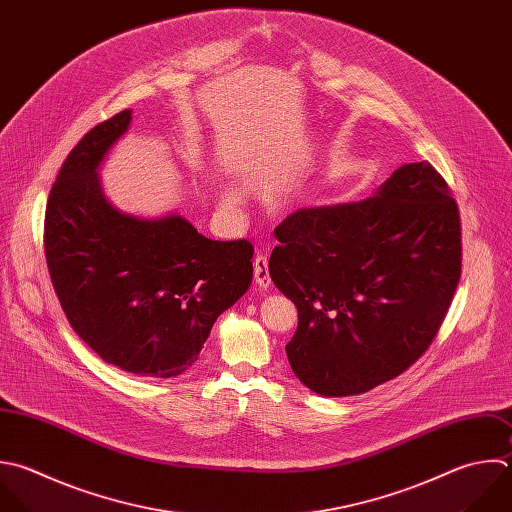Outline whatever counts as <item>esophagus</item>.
<instances>
[{"instance_id": "34e87169", "label": "esophagus", "mask_w": 512, "mask_h": 512, "mask_svg": "<svg viewBox=\"0 0 512 512\" xmlns=\"http://www.w3.org/2000/svg\"><path fill=\"white\" fill-rule=\"evenodd\" d=\"M254 278L260 288H268L272 284V278L268 272V258L264 254H258L254 258Z\"/></svg>"}]
</instances>
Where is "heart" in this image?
<instances>
[{"mask_svg":"<svg viewBox=\"0 0 512 512\" xmlns=\"http://www.w3.org/2000/svg\"><path fill=\"white\" fill-rule=\"evenodd\" d=\"M222 198H224V202H226V204H236L240 196H238V192H236V190L228 188V190L224 192V196H222Z\"/></svg>","mask_w":512,"mask_h":512,"instance_id":"obj_1","label":"heart"}]
</instances>
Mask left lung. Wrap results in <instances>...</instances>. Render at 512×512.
<instances>
[{
	"mask_svg": "<svg viewBox=\"0 0 512 512\" xmlns=\"http://www.w3.org/2000/svg\"><path fill=\"white\" fill-rule=\"evenodd\" d=\"M274 236L268 270L298 308L286 354L304 386L362 394L426 352L462 264L458 206L428 162L400 166L362 202L300 208Z\"/></svg>",
	"mask_w": 512,
	"mask_h": 512,
	"instance_id": "left-lung-1",
	"label": "left lung"
}]
</instances>
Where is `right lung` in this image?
<instances>
[{
  "label": "right lung",
  "mask_w": 512,
  "mask_h": 512,
  "mask_svg": "<svg viewBox=\"0 0 512 512\" xmlns=\"http://www.w3.org/2000/svg\"><path fill=\"white\" fill-rule=\"evenodd\" d=\"M130 122L124 110L98 124L66 158L46 210V260L72 328L102 360L172 378L250 288L254 248L210 240L178 214L146 220L106 200L98 168Z\"/></svg>",
  "instance_id": "right-lung-1"
}]
</instances>
